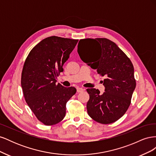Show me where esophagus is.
<instances>
[{
    "mask_svg": "<svg viewBox=\"0 0 156 156\" xmlns=\"http://www.w3.org/2000/svg\"><path fill=\"white\" fill-rule=\"evenodd\" d=\"M84 88H81V87H79V88H77V92H78V93H79V92H83L84 90Z\"/></svg>",
    "mask_w": 156,
    "mask_h": 156,
    "instance_id": "obj_1",
    "label": "esophagus"
}]
</instances>
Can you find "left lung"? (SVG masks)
<instances>
[{
  "mask_svg": "<svg viewBox=\"0 0 156 156\" xmlns=\"http://www.w3.org/2000/svg\"><path fill=\"white\" fill-rule=\"evenodd\" d=\"M88 50L87 56L83 51ZM80 58L97 72L105 76V92L88 88L87 108L93 120L103 124L116 122L128 108L136 81L130 59L114 42L107 38L80 40L77 47Z\"/></svg>",
  "mask_w": 156,
  "mask_h": 156,
  "instance_id": "1",
  "label": "left lung"
}]
</instances>
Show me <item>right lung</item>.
<instances>
[{
  "mask_svg": "<svg viewBox=\"0 0 156 156\" xmlns=\"http://www.w3.org/2000/svg\"><path fill=\"white\" fill-rule=\"evenodd\" d=\"M77 42L58 36L46 37L30 51L23 66L21 87L25 101L45 125L62 120L66 103L76 93L74 87L56 84V78Z\"/></svg>",
  "mask_w": 156,
  "mask_h": 156,
  "instance_id": "add662e5",
  "label": "right lung"
}]
</instances>
